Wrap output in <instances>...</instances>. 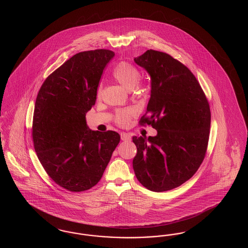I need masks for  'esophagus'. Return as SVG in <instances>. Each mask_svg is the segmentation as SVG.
<instances>
[{
  "mask_svg": "<svg viewBox=\"0 0 248 248\" xmlns=\"http://www.w3.org/2000/svg\"><path fill=\"white\" fill-rule=\"evenodd\" d=\"M121 139H122V141H130L131 135L127 133H121Z\"/></svg>",
  "mask_w": 248,
  "mask_h": 248,
  "instance_id": "1",
  "label": "esophagus"
}]
</instances>
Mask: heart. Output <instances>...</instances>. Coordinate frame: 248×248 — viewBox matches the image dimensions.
Instances as JSON below:
<instances>
[{
    "instance_id": "1",
    "label": "heart",
    "mask_w": 248,
    "mask_h": 248,
    "mask_svg": "<svg viewBox=\"0 0 248 248\" xmlns=\"http://www.w3.org/2000/svg\"><path fill=\"white\" fill-rule=\"evenodd\" d=\"M113 78L127 90H132L135 85L137 89H140V85L136 84L140 80L141 74L137 68L127 62H122L113 70ZM102 87L98 88V95L101 94ZM133 108L120 109L115 113L114 122L120 126H126L129 124L132 117L135 115Z\"/></svg>"
}]
</instances>
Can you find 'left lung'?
<instances>
[{
    "instance_id": "1",
    "label": "left lung",
    "mask_w": 248,
    "mask_h": 248,
    "mask_svg": "<svg viewBox=\"0 0 248 248\" xmlns=\"http://www.w3.org/2000/svg\"><path fill=\"white\" fill-rule=\"evenodd\" d=\"M151 76V97L140 124L155 136H134L136 178L144 187L165 192L178 187L198 170L205 156L211 112L195 75L168 53L147 50L135 58Z\"/></svg>"
}]
</instances>
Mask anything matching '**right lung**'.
Wrapping results in <instances>:
<instances>
[{"label": "right lung", "instance_id": "obj_1", "mask_svg": "<svg viewBox=\"0 0 248 248\" xmlns=\"http://www.w3.org/2000/svg\"><path fill=\"white\" fill-rule=\"evenodd\" d=\"M113 56L105 49L76 53L45 79L38 93L31 128L34 150L52 180L71 192L97 184L120 142L118 133L92 131L85 119Z\"/></svg>", "mask_w": 248, "mask_h": 248}]
</instances>
